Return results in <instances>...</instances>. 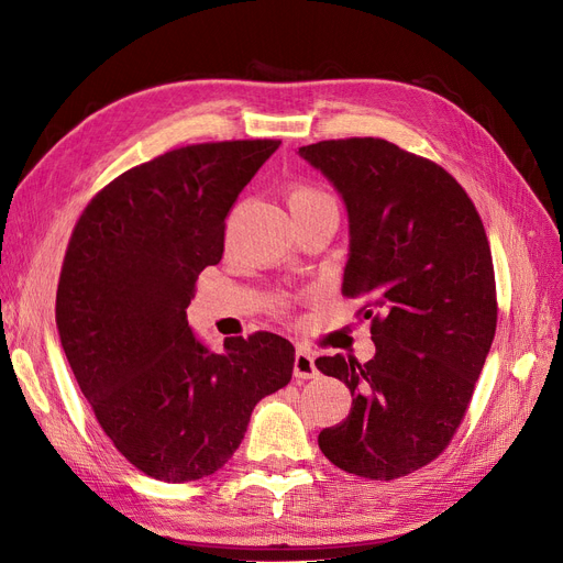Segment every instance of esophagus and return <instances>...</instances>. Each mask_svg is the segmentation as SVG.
Wrapping results in <instances>:
<instances>
[{"label":"esophagus","mask_w":563,"mask_h":563,"mask_svg":"<svg viewBox=\"0 0 563 563\" xmlns=\"http://www.w3.org/2000/svg\"><path fill=\"white\" fill-rule=\"evenodd\" d=\"M292 376H296L298 380H311L318 376L313 355L309 351H305V347H300V351L296 353V362H292Z\"/></svg>","instance_id":"obj_1"}]
</instances>
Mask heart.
<instances>
[{"instance_id":"b5f03b06","label":"heart","mask_w":563,"mask_h":563,"mask_svg":"<svg viewBox=\"0 0 563 563\" xmlns=\"http://www.w3.org/2000/svg\"><path fill=\"white\" fill-rule=\"evenodd\" d=\"M286 203L292 216H305V212L318 210L323 206H336L334 197L316 183H292L286 192Z\"/></svg>"}]
</instances>
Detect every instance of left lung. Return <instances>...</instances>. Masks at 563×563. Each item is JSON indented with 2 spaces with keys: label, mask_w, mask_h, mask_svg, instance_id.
<instances>
[{
  "label": "left lung",
  "mask_w": 563,
  "mask_h": 563,
  "mask_svg": "<svg viewBox=\"0 0 563 563\" xmlns=\"http://www.w3.org/2000/svg\"><path fill=\"white\" fill-rule=\"evenodd\" d=\"M345 201L341 292L364 298L376 355L318 357L347 385L351 415L318 446L347 474L391 481L435 461L467 412L497 328L488 235L461 183L378 137L300 148Z\"/></svg>",
  "instance_id": "left-lung-1"
}]
</instances>
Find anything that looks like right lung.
Masks as SVG:
<instances>
[{
  "instance_id": "add662e5",
  "label": "right lung",
  "mask_w": 563,
  "mask_h": 563,
  "mask_svg": "<svg viewBox=\"0 0 563 563\" xmlns=\"http://www.w3.org/2000/svg\"><path fill=\"white\" fill-rule=\"evenodd\" d=\"M279 140L174 148L117 176L79 216L57 286L75 380L123 456L183 484L218 472L254 406L290 383L296 347L254 332L212 353L185 309L224 252L227 216Z\"/></svg>"
}]
</instances>
